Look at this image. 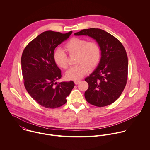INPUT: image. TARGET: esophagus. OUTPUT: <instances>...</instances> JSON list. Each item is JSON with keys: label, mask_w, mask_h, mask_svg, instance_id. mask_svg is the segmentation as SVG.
<instances>
[{"label": "esophagus", "mask_w": 150, "mask_h": 150, "mask_svg": "<svg viewBox=\"0 0 150 150\" xmlns=\"http://www.w3.org/2000/svg\"><path fill=\"white\" fill-rule=\"evenodd\" d=\"M74 84H75L76 85H77L78 84H79V83H80V81H79V80H76V81H74Z\"/></svg>", "instance_id": "1"}]
</instances>
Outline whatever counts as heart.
<instances>
[{"instance_id":"b5f03b06","label":"heart","mask_w":150,"mask_h":150,"mask_svg":"<svg viewBox=\"0 0 150 150\" xmlns=\"http://www.w3.org/2000/svg\"><path fill=\"white\" fill-rule=\"evenodd\" d=\"M64 49L70 55L77 54L75 62L77 64L66 73V77L68 80H80L89 69H94L100 61L101 48L95 42H88L85 39L74 37L65 44ZM53 58L59 67L63 69L67 68V56L62 50H55Z\"/></svg>"}]
</instances>
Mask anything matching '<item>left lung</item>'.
<instances>
[{
	"label": "left lung",
	"mask_w": 150,
	"mask_h": 150,
	"mask_svg": "<svg viewBox=\"0 0 150 150\" xmlns=\"http://www.w3.org/2000/svg\"><path fill=\"white\" fill-rule=\"evenodd\" d=\"M74 35L93 38L102 51L97 68L85 79L89 85L86 100L98 107L111 105L120 96L127 82L128 61L124 47L116 38L98 28L83 29Z\"/></svg>",
	"instance_id": "obj_1"
}]
</instances>
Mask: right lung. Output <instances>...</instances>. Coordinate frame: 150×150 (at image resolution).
I'll use <instances>...</instances> for the list:
<instances>
[{"instance_id": "1", "label": "right lung", "mask_w": 150, "mask_h": 150, "mask_svg": "<svg viewBox=\"0 0 150 150\" xmlns=\"http://www.w3.org/2000/svg\"><path fill=\"white\" fill-rule=\"evenodd\" d=\"M72 33L45 31L25 48L21 57L24 86L31 97L40 105L55 108L64 105L66 97L74 86L73 81L57 83L61 71L54 62L55 48Z\"/></svg>"}]
</instances>
